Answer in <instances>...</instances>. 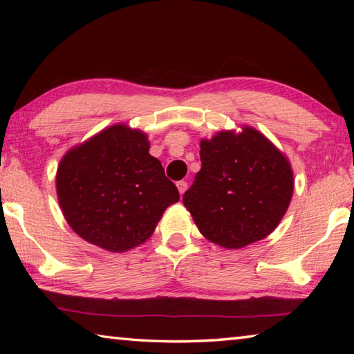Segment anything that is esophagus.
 <instances>
[{"instance_id":"1","label":"esophagus","mask_w":354,"mask_h":354,"mask_svg":"<svg viewBox=\"0 0 354 354\" xmlns=\"http://www.w3.org/2000/svg\"><path fill=\"white\" fill-rule=\"evenodd\" d=\"M176 187H178V190H179V194L184 195V192L187 190V183H185V181H178V183H176Z\"/></svg>"}]
</instances>
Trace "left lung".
Instances as JSON below:
<instances>
[{
  "label": "left lung",
  "mask_w": 354,
  "mask_h": 354,
  "mask_svg": "<svg viewBox=\"0 0 354 354\" xmlns=\"http://www.w3.org/2000/svg\"><path fill=\"white\" fill-rule=\"evenodd\" d=\"M201 170L183 196L207 241L227 250L267 237L284 217L293 194L286 156L261 134L220 131L200 142Z\"/></svg>",
  "instance_id": "8db88e82"
}]
</instances>
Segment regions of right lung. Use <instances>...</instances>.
Wrapping results in <instances>:
<instances>
[{
  "label": "right lung",
  "instance_id": "add662e5",
  "mask_svg": "<svg viewBox=\"0 0 354 354\" xmlns=\"http://www.w3.org/2000/svg\"><path fill=\"white\" fill-rule=\"evenodd\" d=\"M57 200L71 230L97 247L124 253L147 242L176 185L149 154L145 133L113 124L68 149L56 175Z\"/></svg>",
  "mask_w": 354,
  "mask_h": 354
}]
</instances>
